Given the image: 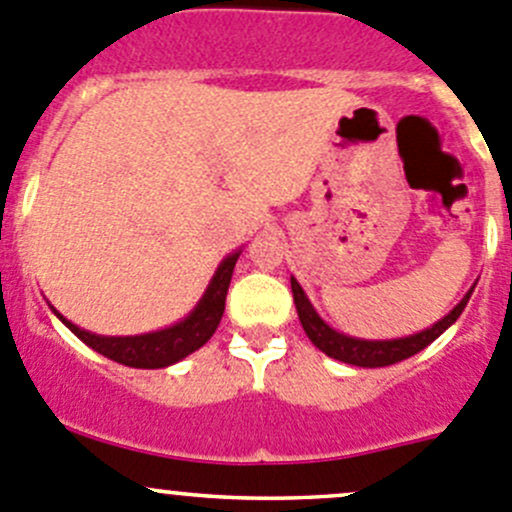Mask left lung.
Listing matches in <instances>:
<instances>
[{
    "mask_svg": "<svg viewBox=\"0 0 512 512\" xmlns=\"http://www.w3.org/2000/svg\"><path fill=\"white\" fill-rule=\"evenodd\" d=\"M289 282H292V294H294V304H297L299 322H302L309 342H312L319 352L332 356V359L344 361V364H352V366H364V369L391 366L396 364V361H404L409 359V356L418 354L431 342H436V339L441 337L451 324H456V319L461 317L468 299H471L473 289H476V282H473V287L463 294L461 302H458L446 317H441L438 322H433L431 327L421 329V332L409 334V337H396V339H361V337H349V334L337 332L334 327H329V324L319 317L314 304L309 302L307 292H304L302 285H299L297 277H289Z\"/></svg>",
    "mask_w": 512,
    "mask_h": 512,
    "instance_id": "1",
    "label": "left lung"
}]
</instances>
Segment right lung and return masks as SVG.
<instances>
[{
	"mask_svg": "<svg viewBox=\"0 0 512 512\" xmlns=\"http://www.w3.org/2000/svg\"><path fill=\"white\" fill-rule=\"evenodd\" d=\"M240 255L242 250H235L223 257L198 304L180 322L156 329V332L131 334V337H106V334H94L66 319L51 302L49 309L61 319V324H66L94 352L108 356V359L118 361L123 366H133V369H165V366L178 364L180 359L198 352L215 334L220 319H223L227 287H230L232 270H235V262Z\"/></svg>",
	"mask_w": 512,
	"mask_h": 512,
	"instance_id": "add662e5",
	"label": "right lung"
}]
</instances>
